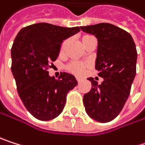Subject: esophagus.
Instances as JSON below:
<instances>
[{
	"mask_svg": "<svg viewBox=\"0 0 145 145\" xmlns=\"http://www.w3.org/2000/svg\"><path fill=\"white\" fill-rule=\"evenodd\" d=\"M76 81L78 82V83H80V82H81V79H80V78H76Z\"/></svg>",
	"mask_w": 145,
	"mask_h": 145,
	"instance_id": "1",
	"label": "esophagus"
}]
</instances>
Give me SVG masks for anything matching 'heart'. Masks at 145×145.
I'll list each match as a JSON object with an SVG mask.
<instances>
[{"label":"heart","mask_w":145,"mask_h":145,"mask_svg":"<svg viewBox=\"0 0 145 145\" xmlns=\"http://www.w3.org/2000/svg\"><path fill=\"white\" fill-rule=\"evenodd\" d=\"M90 38H92L91 35H84V36H82V45L84 44V42H85L87 40H88V39H90ZM68 41H69V40H64V41L62 43L61 49H60L62 52L65 50L66 46H67V44H68ZM88 63H87L72 62V63H70L69 64H68L67 69H68V71H69L70 73H72V74L76 75V76H81V75H82L84 69H85L86 68H88Z\"/></svg>","instance_id":"b5f03b06"}]
</instances>
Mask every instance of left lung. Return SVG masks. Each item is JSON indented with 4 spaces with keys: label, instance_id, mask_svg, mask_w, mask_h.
<instances>
[{
    "label": "left lung",
    "instance_id": "obj_1",
    "mask_svg": "<svg viewBox=\"0 0 145 145\" xmlns=\"http://www.w3.org/2000/svg\"><path fill=\"white\" fill-rule=\"evenodd\" d=\"M80 28L97 38L95 69L99 76L104 79L98 85L93 78H88L92 88L83 96L85 110L92 119L109 122L119 115L130 94L136 76V46L128 32L111 24Z\"/></svg>",
    "mask_w": 145,
    "mask_h": 145
}]
</instances>
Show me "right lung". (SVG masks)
<instances>
[{
    "mask_svg": "<svg viewBox=\"0 0 145 145\" xmlns=\"http://www.w3.org/2000/svg\"><path fill=\"white\" fill-rule=\"evenodd\" d=\"M79 31V27L38 23L23 28L13 41L12 73L17 90L25 108L38 120L50 121L58 116L67 93L77 85L73 75L63 72L55 79L47 69L58 57L63 41Z\"/></svg>",
    "mask_w": 145,
    "mask_h": 145,
    "instance_id": "1",
    "label": "right lung"
}]
</instances>
